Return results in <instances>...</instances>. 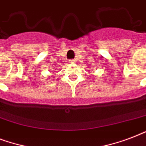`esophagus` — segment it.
Returning a JSON list of instances; mask_svg holds the SVG:
<instances>
[{
	"instance_id": "1",
	"label": "esophagus",
	"mask_w": 146,
	"mask_h": 146,
	"mask_svg": "<svg viewBox=\"0 0 146 146\" xmlns=\"http://www.w3.org/2000/svg\"><path fill=\"white\" fill-rule=\"evenodd\" d=\"M70 64H74V63H76L75 60H70Z\"/></svg>"
}]
</instances>
